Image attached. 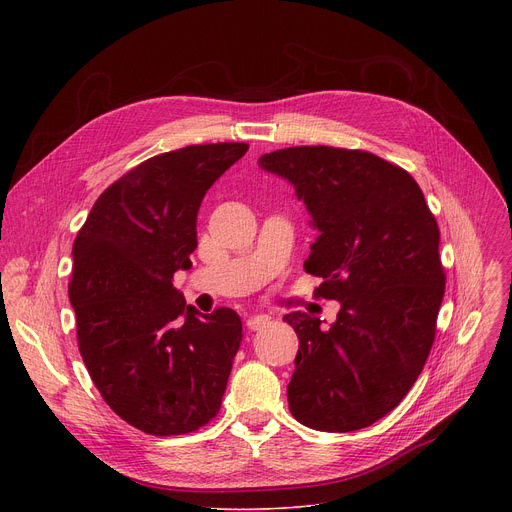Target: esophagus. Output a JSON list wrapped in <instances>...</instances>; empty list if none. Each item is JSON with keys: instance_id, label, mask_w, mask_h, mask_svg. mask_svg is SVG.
<instances>
[{"instance_id": "1", "label": "esophagus", "mask_w": 512, "mask_h": 512, "mask_svg": "<svg viewBox=\"0 0 512 512\" xmlns=\"http://www.w3.org/2000/svg\"><path fill=\"white\" fill-rule=\"evenodd\" d=\"M267 324H269V318H267V316H251V318L247 320V328H249L251 332L263 330Z\"/></svg>"}]
</instances>
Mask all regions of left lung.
Masks as SVG:
<instances>
[{"mask_svg":"<svg viewBox=\"0 0 512 512\" xmlns=\"http://www.w3.org/2000/svg\"><path fill=\"white\" fill-rule=\"evenodd\" d=\"M294 184L318 239L304 263L316 296L340 302L336 322L291 312L300 348L289 411L320 431L362 429L409 393L435 338L446 273L440 229L419 184L362 150L296 145L259 158Z\"/></svg>","mask_w":512,"mask_h":512,"instance_id":"obj_1","label":"left lung"}]
</instances>
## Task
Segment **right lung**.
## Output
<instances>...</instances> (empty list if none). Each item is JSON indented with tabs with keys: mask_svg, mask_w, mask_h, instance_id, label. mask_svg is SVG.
Wrapping results in <instances>:
<instances>
[{
	"mask_svg": "<svg viewBox=\"0 0 512 512\" xmlns=\"http://www.w3.org/2000/svg\"><path fill=\"white\" fill-rule=\"evenodd\" d=\"M247 150L204 143L141 162L97 198L72 245L68 298L85 367L105 403L150 435L196 431L221 409L241 318L200 314L172 279L192 267L206 190Z\"/></svg>",
	"mask_w": 512,
	"mask_h": 512,
	"instance_id": "obj_1",
	"label": "right lung"
}]
</instances>
